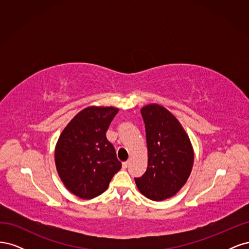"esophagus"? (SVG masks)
Here are the masks:
<instances>
[{"mask_svg": "<svg viewBox=\"0 0 249 249\" xmlns=\"http://www.w3.org/2000/svg\"><path fill=\"white\" fill-rule=\"evenodd\" d=\"M127 166H129V162L126 161V162H124V163H123V168L125 169Z\"/></svg>", "mask_w": 249, "mask_h": 249, "instance_id": "1", "label": "esophagus"}]
</instances>
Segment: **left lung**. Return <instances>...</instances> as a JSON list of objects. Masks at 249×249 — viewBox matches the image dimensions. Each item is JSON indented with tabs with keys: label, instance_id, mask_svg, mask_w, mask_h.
<instances>
[{
	"label": "left lung",
	"instance_id": "left-lung-1",
	"mask_svg": "<svg viewBox=\"0 0 249 249\" xmlns=\"http://www.w3.org/2000/svg\"><path fill=\"white\" fill-rule=\"evenodd\" d=\"M145 124L148 162L144 175L135 178L145 197L161 201L179 191L189 178L194 153L182 124L164 107L150 104L141 109Z\"/></svg>",
	"mask_w": 249,
	"mask_h": 249
}]
</instances>
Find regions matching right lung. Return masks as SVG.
Returning <instances> with one entry per match:
<instances>
[{"instance_id":"add662e5","label":"right lung","mask_w":249,"mask_h":249,"mask_svg":"<svg viewBox=\"0 0 249 249\" xmlns=\"http://www.w3.org/2000/svg\"><path fill=\"white\" fill-rule=\"evenodd\" d=\"M114 107L85 108L65 126L55 148L58 175L71 193L91 199L107 190L122 168L106 132L117 114Z\"/></svg>"}]
</instances>
